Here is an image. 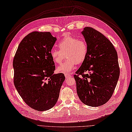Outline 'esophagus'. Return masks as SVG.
<instances>
[{
    "mask_svg": "<svg viewBox=\"0 0 132 132\" xmlns=\"http://www.w3.org/2000/svg\"><path fill=\"white\" fill-rule=\"evenodd\" d=\"M71 77H72V76L69 75V74H65V78H70Z\"/></svg>",
    "mask_w": 132,
    "mask_h": 132,
    "instance_id": "1",
    "label": "esophagus"
}]
</instances>
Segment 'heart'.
<instances>
[{
	"instance_id": "heart-1",
	"label": "heart",
	"mask_w": 132,
	"mask_h": 132,
	"mask_svg": "<svg viewBox=\"0 0 132 132\" xmlns=\"http://www.w3.org/2000/svg\"><path fill=\"white\" fill-rule=\"evenodd\" d=\"M59 49H52L50 56L53 62L60 64L65 58L67 59L57 68V71L68 74L75 67L76 63H82L88 53V47L85 41L72 36H67L61 40L58 44Z\"/></svg>"
}]
</instances>
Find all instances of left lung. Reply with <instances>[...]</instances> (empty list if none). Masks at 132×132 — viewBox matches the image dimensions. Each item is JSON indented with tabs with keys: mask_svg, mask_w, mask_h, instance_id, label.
<instances>
[{
	"mask_svg": "<svg viewBox=\"0 0 132 132\" xmlns=\"http://www.w3.org/2000/svg\"><path fill=\"white\" fill-rule=\"evenodd\" d=\"M82 34L88 53L74 76L77 95L85 105L100 106L109 100L117 85L120 75L118 54L111 42L94 28L85 27Z\"/></svg>",
	"mask_w": 132,
	"mask_h": 132,
	"instance_id": "8db88e82",
	"label": "left lung"
}]
</instances>
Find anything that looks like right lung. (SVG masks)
<instances>
[{"label":"right lung","instance_id":"right-lung-1","mask_svg":"<svg viewBox=\"0 0 132 132\" xmlns=\"http://www.w3.org/2000/svg\"><path fill=\"white\" fill-rule=\"evenodd\" d=\"M56 40L49 32H32L21 41L13 62L16 89L25 103L37 111L54 106L65 80L63 73H54L50 51Z\"/></svg>","mask_w":132,"mask_h":132}]
</instances>
